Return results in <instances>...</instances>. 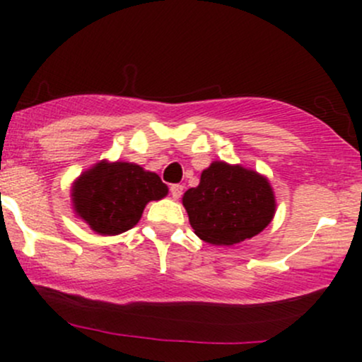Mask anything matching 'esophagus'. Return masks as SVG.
Wrapping results in <instances>:
<instances>
[{"instance_id":"esophagus-1","label":"esophagus","mask_w":362,"mask_h":362,"mask_svg":"<svg viewBox=\"0 0 362 362\" xmlns=\"http://www.w3.org/2000/svg\"><path fill=\"white\" fill-rule=\"evenodd\" d=\"M182 192H184V185L173 184L172 187H170V194H172V197L175 199V201H177V199H180Z\"/></svg>"}]
</instances>
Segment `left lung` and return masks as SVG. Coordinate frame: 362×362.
Listing matches in <instances>:
<instances>
[{
    "instance_id": "left-lung-1",
    "label": "left lung",
    "mask_w": 362,
    "mask_h": 362,
    "mask_svg": "<svg viewBox=\"0 0 362 362\" xmlns=\"http://www.w3.org/2000/svg\"><path fill=\"white\" fill-rule=\"evenodd\" d=\"M194 233L206 243L230 245L259 235L276 214L271 182L242 165L213 161L182 197Z\"/></svg>"
}]
</instances>
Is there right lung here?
<instances>
[{"instance_id":"add662e5","label":"right lung","mask_w":362,"mask_h":362,"mask_svg":"<svg viewBox=\"0 0 362 362\" xmlns=\"http://www.w3.org/2000/svg\"><path fill=\"white\" fill-rule=\"evenodd\" d=\"M168 187L155 172L136 163L102 160L71 187L73 211L95 233L120 235L134 228L148 202L160 201Z\"/></svg>"}]
</instances>
